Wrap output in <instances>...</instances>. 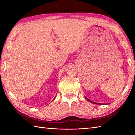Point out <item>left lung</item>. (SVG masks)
I'll return each mask as SVG.
<instances>
[{
    "label": "left lung",
    "instance_id": "left-lung-1",
    "mask_svg": "<svg viewBox=\"0 0 135 135\" xmlns=\"http://www.w3.org/2000/svg\"><path fill=\"white\" fill-rule=\"evenodd\" d=\"M86 99H87V100H89V102H92V103H93V104H96V102H92V101H91V100H90L89 99H88V98H86ZM98 104V103H97V104Z\"/></svg>",
    "mask_w": 135,
    "mask_h": 135
}]
</instances>
